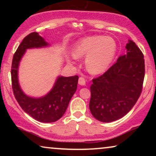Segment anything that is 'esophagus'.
I'll use <instances>...</instances> for the list:
<instances>
[{
	"mask_svg": "<svg viewBox=\"0 0 156 156\" xmlns=\"http://www.w3.org/2000/svg\"><path fill=\"white\" fill-rule=\"evenodd\" d=\"M78 83L80 85H82V86H84L85 84H86V80L84 77H82V76H81V77L79 78V81H78Z\"/></svg>",
	"mask_w": 156,
	"mask_h": 156,
	"instance_id": "esophagus-1",
	"label": "esophagus"
}]
</instances>
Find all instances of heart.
<instances>
[{
    "label": "heart",
    "instance_id": "heart-1",
    "mask_svg": "<svg viewBox=\"0 0 156 156\" xmlns=\"http://www.w3.org/2000/svg\"><path fill=\"white\" fill-rule=\"evenodd\" d=\"M116 50V42L113 38L97 35L80 40L74 46L73 55L76 58L87 57L85 63L87 70L93 74H99L109 67Z\"/></svg>",
    "mask_w": 156,
    "mask_h": 156
}]
</instances>
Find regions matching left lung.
Returning <instances> with one entry per match:
<instances>
[{
	"instance_id": "1",
	"label": "left lung",
	"mask_w": 156,
	"mask_h": 156,
	"mask_svg": "<svg viewBox=\"0 0 156 156\" xmlns=\"http://www.w3.org/2000/svg\"><path fill=\"white\" fill-rule=\"evenodd\" d=\"M126 49V54L119 57L101 76L94 79L90 87L89 109L101 122H112L124 116L142 91L144 56L132 40H129Z\"/></svg>"
}]
</instances>
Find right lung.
Listing matches in <instances>:
<instances>
[{
    "label": "right lung",
    "instance_id": "right-lung-1",
    "mask_svg": "<svg viewBox=\"0 0 156 156\" xmlns=\"http://www.w3.org/2000/svg\"><path fill=\"white\" fill-rule=\"evenodd\" d=\"M49 44L36 32L27 35L15 52L11 67L12 88L15 97L23 110L40 122L52 123L59 120L67 110L68 104L77 88L78 76L57 78L52 89L44 97H30L25 94L18 82V67L27 49L40 48Z\"/></svg>",
    "mask_w": 156,
    "mask_h": 156
}]
</instances>
